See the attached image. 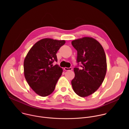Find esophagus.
I'll return each instance as SVG.
<instances>
[{"label": "esophagus", "mask_w": 129, "mask_h": 129, "mask_svg": "<svg viewBox=\"0 0 129 129\" xmlns=\"http://www.w3.org/2000/svg\"><path fill=\"white\" fill-rule=\"evenodd\" d=\"M64 69V70H66V71H69V70H72V67H69V68L65 67Z\"/></svg>", "instance_id": "obj_1"}]
</instances>
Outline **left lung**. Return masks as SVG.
<instances>
[{
    "instance_id": "obj_1",
    "label": "left lung",
    "mask_w": 129,
    "mask_h": 129,
    "mask_svg": "<svg viewBox=\"0 0 129 129\" xmlns=\"http://www.w3.org/2000/svg\"><path fill=\"white\" fill-rule=\"evenodd\" d=\"M71 44L77 50L78 63L71 85L77 95L86 97L93 93L104 81L107 71L106 54L101 44L92 38L84 37ZM79 62L82 64L81 69L78 68Z\"/></svg>"
}]
</instances>
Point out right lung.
Segmentation results:
<instances>
[{"label":"right lung","instance_id":"right-lung-1","mask_svg":"<svg viewBox=\"0 0 129 129\" xmlns=\"http://www.w3.org/2000/svg\"><path fill=\"white\" fill-rule=\"evenodd\" d=\"M65 43L64 40L43 39L30 48L24 61L25 78L38 95L46 96L53 92L63 69L58 64L56 53Z\"/></svg>","mask_w":129,"mask_h":129}]
</instances>
